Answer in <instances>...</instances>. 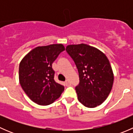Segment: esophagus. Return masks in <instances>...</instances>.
<instances>
[{
	"mask_svg": "<svg viewBox=\"0 0 133 133\" xmlns=\"http://www.w3.org/2000/svg\"><path fill=\"white\" fill-rule=\"evenodd\" d=\"M65 85H66V86H70V85H71V83H70V82H69V80H65Z\"/></svg>",
	"mask_w": 133,
	"mask_h": 133,
	"instance_id": "obj_1",
	"label": "esophagus"
}]
</instances>
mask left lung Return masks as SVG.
I'll list each match as a JSON object with an SVG mask.
<instances>
[{"label":"left lung","mask_w":133,"mask_h":133,"mask_svg":"<svg viewBox=\"0 0 133 133\" xmlns=\"http://www.w3.org/2000/svg\"><path fill=\"white\" fill-rule=\"evenodd\" d=\"M78 69L79 84L75 90L78 100L87 108L102 104L111 92L114 75L109 61L104 53L85 44L66 47Z\"/></svg>","instance_id":"obj_1"}]
</instances>
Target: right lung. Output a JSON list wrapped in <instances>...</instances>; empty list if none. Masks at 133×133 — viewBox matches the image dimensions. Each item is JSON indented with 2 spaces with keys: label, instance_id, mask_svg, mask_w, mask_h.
<instances>
[{
  "label": "right lung",
  "instance_id": "right-lung-1",
  "mask_svg": "<svg viewBox=\"0 0 133 133\" xmlns=\"http://www.w3.org/2000/svg\"><path fill=\"white\" fill-rule=\"evenodd\" d=\"M65 50L62 44L38 46L22 58L19 65V82L24 91L36 104L47 105L60 96L64 87L54 80L52 64Z\"/></svg>",
  "mask_w": 133,
  "mask_h": 133
}]
</instances>
